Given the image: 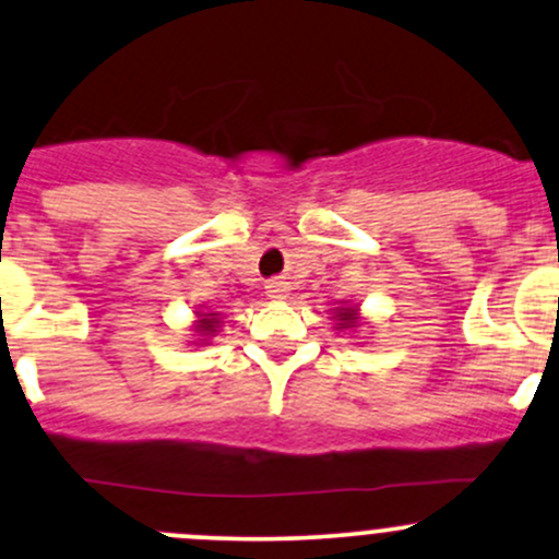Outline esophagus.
Listing matches in <instances>:
<instances>
[{
    "instance_id": "1",
    "label": "esophagus",
    "mask_w": 559,
    "mask_h": 559,
    "mask_svg": "<svg viewBox=\"0 0 559 559\" xmlns=\"http://www.w3.org/2000/svg\"><path fill=\"white\" fill-rule=\"evenodd\" d=\"M265 289H267V297L273 299V302H281V299L289 297V284H286V281H281V278L267 281Z\"/></svg>"
}]
</instances>
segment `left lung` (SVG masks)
Listing matches in <instances>:
<instances>
[{"label":"left lung","instance_id":"8db88e82","mask_svg":"<svg viewBox=\"0 0 559 559\" xmlns=\"http://www.w3.org/2000/svg\"><path fill=\"white\" fill-rule=\"evenodd\" d=\"M331 318H334V329L342 331V334H355V331L366 326V318L360 316V308L353 302H340V308H334Z\"/></svg>","mask_w":559,"mask_h":559}]
</instances>
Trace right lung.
Masks as SVG:
<instances>
[{
	"label": "right lung",
	"instance_id": "1",
	"mask_svg": "<svg viewBox=\"0 0 559 559\" xmlns=\"http://www.w3.org/2000/svg\"><path fill=\"white\" fill-rule=\"evenodd\" d=\"M195 321L190 323V329H193V345L195 347H201V345H210V342L214 340V336L219 334V331H223V316H219V312H214V310H210V308H204V305H201V308H195Z\"/></svg>",
	"mask_w": 559,
	"mask_h": 559
}]
</instances>
